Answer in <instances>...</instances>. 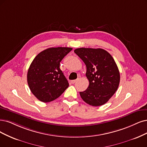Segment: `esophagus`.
<instances>
[{
	"instance_id": "esophagus-1",
	"label": "esophagus",
	"mask_w": 147,
	"mask_h": 147,
	"mask_svg": "<svg viewBox=\"0 0 147 147\" xmlns=\"http://www.w3.org/2000/svg\"><path fill=\"white\" fill-rule=\"evenodd\" d=\"M76 81H77V80H71V84H74L75 82H76Z\"/></svg>"
}]
</instances>
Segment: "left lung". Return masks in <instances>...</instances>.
Here are the masks:
<instances>
[{
    "instance_id": "8db88e82",
    "label": "left lung",
    "mask_w": 147,
    "mask_h": 147,
    "mask_svg": "<svg viewBox=\"0 0 147 147\" xmlns=\"http://www.w3.org/2000/svg\"><path fill=\"white\" fill-rule=\"evenodd\" d=\"M74 53L86 67L89 86L80 92L81 98L91 106L105 104L115 93L120 82V73L111 54L102 48H80Z\"/></svg>"
}]
</instances>
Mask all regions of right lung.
Here are the masks:
<instances>
[{
    "instance_id": "obj_1",
    "label": "right lung",
    "mask_w": 147,
    "mask_h": 147,
    "mask_svg": "<svg viewBox=\"0 0 147 147\" xmlns=\"http://www.w3.org/2000/svg\"><path fill=\"white\" fill-rule=\"evenodd\" d=\"M71 48H49L41 51L31 62L27 82L31 93L43 102H50L61 96L69 86L60 69V62Z\"/></svg>"
}]
</instances>
